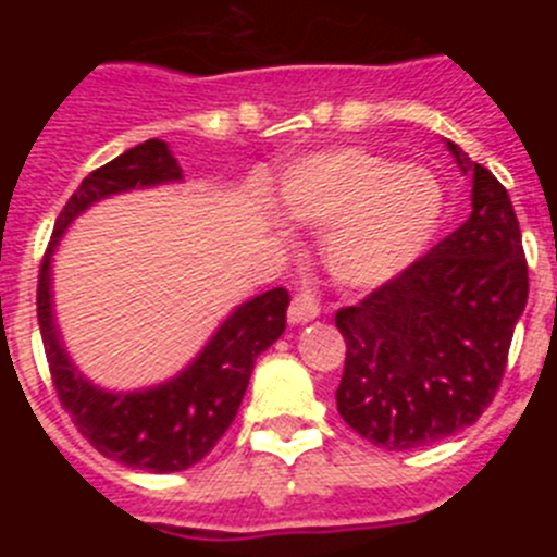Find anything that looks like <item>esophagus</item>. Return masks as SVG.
Returning a JSON list of instances; mask_svg holds the SVG:
<instances>
[{
  "label": "esophagus",
  "instance_id": "esophagus-1",
  "mask_svg": "<svg viewBox=\"0 0 557 557\" xmlns=\"http://www.w3.org/2000/svg\"><path fill=\"white\" fill-rule=\"evenodd\" d=\"M318 314H321V307H318V301H314L312 295L301 293V295H295L293 304H289L287 318H289V323H293V326H301V323L314 321Z\"/></svg>",
  "mask_w": 557,
  "mask_h": 557
}]
</instances>
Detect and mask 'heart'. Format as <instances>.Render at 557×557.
<instances>
[{"label":"heart","instance_id":"obj_1","mask_svg":"<svg viewBox=\"0 0 557 557\" xmlns=\"http://www.w3.org/2000/svg\"><path fill=\"white\" fill-rule=\"evenodd\" d=\"M273 200L293 223L326 228L323 262L348 287H376L405 273L444 218V189L430 172L362 147L295 161Z\"/></svg>","mask_w":557,"mask_h":557}]
</instances>
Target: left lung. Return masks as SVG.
<instances>
[{
    "label": "left lung",
    "instance_id": "obj_1",
    "mask_svg": "<svg viewBox=\"0 0 557 557\" xmlns=\"http://www.w3.org/2000/svg\"><path fill=\"white\" fill-rule=\"evenodd\" d=\"M471 175V214L457 231L334 323L346 337L337 412L387 451L466 430L499 391L528 304V262L508 189L446 141Z\"/></svg>",
    "mask_w": 557,
    "mask_h": 557
}]
</instances>
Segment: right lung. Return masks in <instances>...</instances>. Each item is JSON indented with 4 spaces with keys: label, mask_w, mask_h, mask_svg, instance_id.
<instances>
[{
    "label": "right lung",
    "mask_w": 557,
    "mask_h": 557,
    "mask_svg": "<svg viewBox=\"0 0 557 557\" xmlns=\"http://www.w3.org/2000/svg\"><path fill=\"white\" fill-rule=\"evenodd\" d=\"M181 172L184 170L170 145L161 139H147L100 170L88 172L58 214L52 243L38 273V326L63 410L100 455L152 474L189 469L214 449L243 405L256 357L284 334L289 307L284 287L239 304L211 334L198 357L161 385L122 393L106 391L77 371L63 348L52 301V256L61 236L88 206L122 191L178 184L184 178Z\"/></svg>",
    "instance_id": "add662e5"
}]
</instances>
